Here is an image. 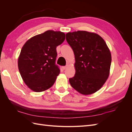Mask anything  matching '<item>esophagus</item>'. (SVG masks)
I'll use <instances>...</instances> for the list:
<instances>
[{
    "label": "esophagus",
    "mask_w": 132,
    "mask_h": 132,
    "mask_svg": "<svg viewBox=\"0 0 132 132\" xmlns=\"http://www.w3.org/2000/svg\"><path fill=\"white\" fill-rule=\"evenodd\" d=\"M67 67H68L67 65V66H64V67H62V69H63V70H65V69H67Z\"/></svg>",
    "instance_id": "34e87169"
}]
</instances>
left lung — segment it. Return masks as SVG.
<instances>
[{
	"mask_svg": "<svg viewBox=\"0 0 132 132\" xmlns=\"http://www.w3.org/2000/svg\"><path fill=\"white\" fill-rule=\"evenodd\" d=\"M66 40L75 55L74 77L71 86L84 95L100 89L110 75L111 54L106 43L98 34L78 31L66 34Z\"/></svg>",
	"mask_w": 132,
	"mask_h": 132,
	"instance_id": "8db88e82",
	"label": "left lung"
}]
</instances>
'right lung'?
<instances>
[{"label": "right lung", "instance_id": "add662e5", "mask_svg": "<svg viewBox=\"0 0 132 132\" xmlns=\"http://www.w3.org/2000/svg\"><path fill=\"white\" fill-rule=\"evenodd\" d=\"M65 38L61 31L48 30L25 42L18 58L19 72L25 84L35 92L50 89L60 70L55 65L56 48Z\"/></svg>", "mask_w": 132, "mask_h": 132}]
</instances>
